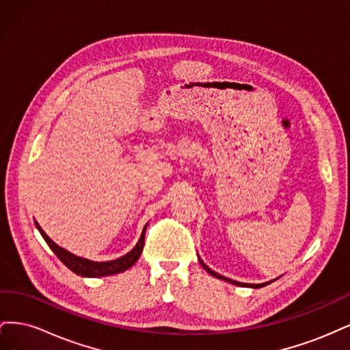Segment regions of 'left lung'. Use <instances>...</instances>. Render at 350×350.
Returning <instances> with one entry per match:
<instances>
[{"label": "left lung", "mask_w": 350, "mask_h": 350, "mask_svg": "<svg viewBox=\"0 0 350 350\" xmlns=\"http://www.w3.org/2000/svg\"><path fill=\"white\" fill-rule=\"evenodd\" d=\"M198 261H200V264L201 266L204 267V270L207 271V273H210L211 276H215V278H217V279H221V280H225V282H229V283H234V284H237V286H245V288H262V286H266V284H269V283H271V282H266V283H258V284H251V283H241V282H235V280H232V279H228V278H225V276H221V274H219V273H216V271H213L211 269H208L206 264L201 261L200 258H198Z\"/></svg>", "instance_id": "8db88e82"}]
</instances>
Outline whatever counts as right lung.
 I'll list each match as a JSON object with an SVG mask.
<instances>
[{
  "mask_svg": "<svg viewBox=\"0 0 350 350\" xmlns=\"http://www.w3.org/2000/svg\"><path fill=\"white\" fill-rule=\"evenodd\" d=\"M35 225H36L38 230L40 232L42 238L45 239V242L48 243L49 248L54 251V254L62 261V264H66V266L71 271H74L76 274H79V276H83V278L111 276V274L125 271V270H129L131 266H134L135 261L139 260L140 256H142V251H143V247H144L146 228H147V225H146L143 232H142V237H140L139 242H137V245L130 252H126L125 256L116 258V260L100 261L99 262V261H92V260H88V258L77 257V256H74V254L68 252L67 250L61 248L59 245H57V243L45 234L44 229L39 226L38 221H35Z\"/></svg>",
  "mask_w": 350,
  "mask_h": 350,
  "instance_id": "right-lung-1",
  "label": "right lung"
}]
</instances>
